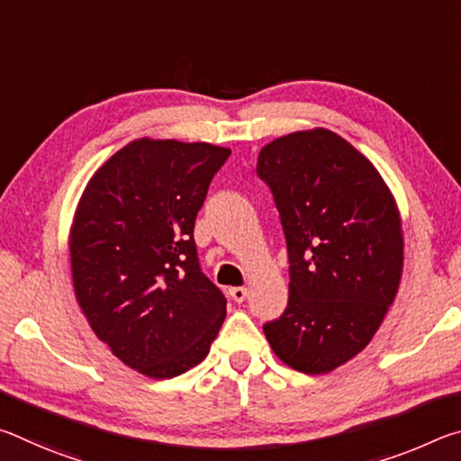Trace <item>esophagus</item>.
<instances>
[{
    "mask_svg": "<svg viewBox=\"0 0 461 461\" xmlns=\"http://www.w3.org/2000/svg\"><path fill=\"white\" fill-rule=\"evenodd\" d=\"M230 296L236 303H244L246 296H248V288L246 286H236V288H230Z\"/></svg>",
    "mask_w": 461,
    "mask_h": 461,
    "instance_id": "obj_1",
    "label": "esophagus"
}]
</instances>
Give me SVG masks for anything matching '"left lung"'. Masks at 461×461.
Returning <instances> with one entry per match:
<instances>
[{"label":"left lung","mask_w":461,"mask_h":461,"mask_svg":"<svg viewBox=\"0 0 461 461\" xmlns=\"http://www.w3.org/2000/svg\"><path fill=\"white\" fill-rule=\"evenodd\" d=\"M288 249V305L264 325L272 352L327 374L372 341L401 285L404 238L388 185L331 130L280 136L258 154Z\"/></svg>","instance_id":"obj_1"}]
</instances>
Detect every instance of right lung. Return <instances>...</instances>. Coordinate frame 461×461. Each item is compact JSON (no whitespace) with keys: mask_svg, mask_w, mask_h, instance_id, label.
I'll return each mask as SVG.
<instances>
[{"mask_svg":"<svg viewBox=\"0 0 461 461\" xmlns=\"http://www.w3.org/2000/svg\"><path fill=\"white\" fill-rule=\"evenodd\" d=\"M230 148L140 138L97 168L77 205L68 249L93 333L150 378L209 354L225 296L201 272L194 220Z\"/></svg>","mask_w":461,"mask_h":461,"instance_id":"1","label":"right lung"}]
</instances>
